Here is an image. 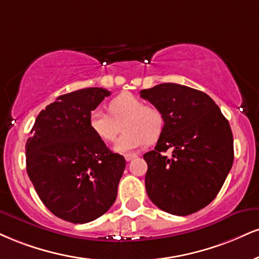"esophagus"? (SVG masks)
Listing matches in <instances>:
<instances>
[{
	"mask_svg": "<svg viewBox=\"0 0 259 259\" xmlns=\"http://www.w3.org/2000/svg\"><path fill=\"white\" fill-rule=\"evenodd\" d=\"M136 157H138L136 154H125V155H124V158H125L126 161H132L134 158H136Z\"/></svg>",
	"mask_w": 259,
	"mask_h": 259,
	"instance_id": "34e87169",
	"label": "esophagus"
}]
</instances>
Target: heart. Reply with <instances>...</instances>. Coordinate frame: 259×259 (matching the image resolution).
<instances>
[{
    "instance_id": "1",
    "label": "heart",
    "mask_w": 259,
    "mask_h": 259,
    "mask_svg": "<svg viewBox=\"0 0 259 259\" xmlns=\"http://www.w3.org/2000/svg\"><path fill=\"white\" fill-rule=\"evenodd\" d=\"M108 113L94 110L89 116V127L100 141L111 143L120 133L122 121L125 133L118 140L114 151L129 153L145 143L153 142L160 136L164 127L163 114L153 106L145 105L138 96L121 93L108 104Z\"/></svg>"
}]
</instances>
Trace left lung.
<instances>
[{
	"label": "left lung",
	"instance_id": "obj_1",
	"mask_svg": "<svg viewBox=\"0 0 259 259\" xmlns=\"http://www.w3.org/2000/svg\"><path fill=\"white\" fill-rule=\"evenodd\" d=\"M140 95L164 118L154 149L143 154L148 198L167 213L197 212L216 198L232 169L228 120L207 94L181 84H158ZM170 148L173 154L167 157L163 153Z\"/></svg>",
	"mask_w": 259,
	"mask_h": 259
}]
</instances>
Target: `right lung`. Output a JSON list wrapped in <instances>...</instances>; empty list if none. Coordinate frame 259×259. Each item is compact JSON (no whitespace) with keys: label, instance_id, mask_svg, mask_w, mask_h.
Returning <instances> with one entry per match:
<instances>
[{"label":"right lung","instance_id":"right-lung-1","mask_svg":"<svg viewBox=\"0 0 259 259\" xmlns=\"http://www.w3.org/2000/svg\"><path fill=\"white\" fill-rule=\"evenodd\" d=\"M111 93L85 88L61 95L36 118L26 146V171L48 210L72 223L107 212L125 169L89 127V116Z\"/></svg>","mask_w":259,"mask_h":259}]
</instances>
